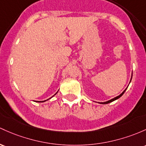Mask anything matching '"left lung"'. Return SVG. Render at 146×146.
Masks as SVG:
<instances>
[{
  "label": "left lung",
  "mask_w": 146,
  "mask_h": 146,
  "mask_svg": "<svg viewBox=\"0 0 146 146\" xmlns=\"http://www.w3.org/2000/svg\"><path fill=\"white\" fill-rule=\"evenodd\" d=\"M131 80H132V78H131ZM130 82H131V80H130ZM126 89H127V88H126V89H125V90H126ZM125 91H123V92L122 93V94H120V95H119V96H118L115 97L114 98H113V99H111V100H108V101H107V102H98V103H100V104H108V103H110V102H111L114 101V100H117V99L119 98H121V96H122L123 95V94H124V93H125Z\"/></svg>",
  "instance_id": "8db88e82"
}]
</instances>
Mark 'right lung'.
Here are the masks:
<instances>
[{
  "label": "right lung",
  "instance_id": "obj_1",
  "mask_svg": "<svg viewBox=\"0 0 146 146\" xmlns=\"http://www.w3.org/2000/svg\"><path fill=\"white\" fill-rule=\"evenodd\" d=\"M57 93H56V94H57ZM51 98H52V97H51ZM50 98H49V99H50ZM49 99H48V100H49ZM45 101H46V100H44V101H42V102H45Z\"/></svg>",
  "mask_w": 146,
  "mask_h": 146
}]
</instances>
